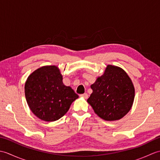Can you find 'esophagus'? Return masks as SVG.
<instances>
[{"label":"esophagus","mask_w":160,"mask_h":160,"mask_svg":"<svg viewBox=\"0 0 160 160\" xmlns=\"http://www.w3.org/2000/svg\"><path fill=\"white\" fill-rule=\"evenodd\" d=\"M80 97H82L83 98H84V99H87L88 98V94L87 93H83V94H81L80 95Z\"/></svg>","instance_id":"obj_1"}]
</instances>
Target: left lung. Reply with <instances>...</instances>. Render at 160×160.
I'll list each match as a JSON object with an SVG mask.
<instances>
[{"label": "left lung", "instance_id": "1", "mask_svg": "<svg viewBox=\"0 0 160 160\" xmlns=\"http://www.w3.org/2000/svg\"><path fill=\"white\" fill-rule=\"evenodd\" d=\"M87 102L98 116L107 121L118 120L131 110L135 88L128 74L120 67L107 65L104 73L91 85Z\"/></svg>", "mask_w": 160, "mask_h": 160}]
</instances>
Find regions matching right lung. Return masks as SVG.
<instances>
[{"instance_id":"1","label":"right lung","mask_w":160,"mask_h":160,"mask_svg":"<svg viewBox=\"0 0 160 160\" xmlns=\"http://www.w3.org/2000/svg\"><path fill=\"white\" fill-rule=\"evenodd\" d=\"M25 93L32 113L46 122L59 120L78 98L70 87L63 84L60 69L54 65L42 67L30 74Z\"/></svg>"}]
</instances>
